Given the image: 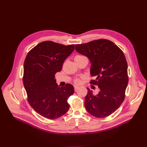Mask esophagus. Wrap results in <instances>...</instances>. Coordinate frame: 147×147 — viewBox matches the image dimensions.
Instances as JSON below:
<instances>
[{
  "mask_svg": "<svg viewBox=\"0 0 147 147\" xmlns=\"http://www.w3.org/2000/svg\"><path fill=\"white\" fill-rule=\"evenodd\" d=\"M74 89H75V91H77L78 89H79V87L78 86H74Z\"/></svg>",
  "mask_w": 147,
  "mask_h": 147,
  "instance_id": "34e87169",
  "label": "esophagus"
}]
</instances>
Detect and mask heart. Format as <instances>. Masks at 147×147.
Segmentation results:
<instances>
[{"label": "heart", "instance_id": "obj_1", "mask_svg": "<svg viewBox=\"0 0 147 147\" xmlns=\"http://www.w3.org/2000/svg\"><path fill=\"white\" fill-rule=\"evenodd\" d=\"M84 57V56H82V55H77L75 57V60L79 59H80V58H82V57ZM74 82H75V83H76V84H80V83H81V80H80V79H78V78H77V79L75 80Z\"/></svg>", "mask_w": 147, "mask_h": 147}]
</instances>
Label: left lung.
I'll return each instance as SVG.
<instances>
[{
    "mask_svg": "<svg viewBox=\"0 0 147 147\" xmlns=\"http://www.w3.org/2000/svg\"><path fill=\"white\" fill-rule=\"evenodd\" d=\"M75 50L90 59V74L96 77L91 83L100 90L98 94L94 95L87 88L84 107L95 117H108L119 107L125 97L128 84L125 56L117 45L106 39L78 44L75 45Z\"/></svg>",
    "mask_w": 147,
    "mask_h": 147,
    "instance_id": "8db88e82",
    "label": "left lung"
}]
</instances>
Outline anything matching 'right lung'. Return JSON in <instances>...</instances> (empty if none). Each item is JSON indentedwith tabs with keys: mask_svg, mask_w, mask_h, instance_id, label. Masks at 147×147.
<instances>
[{
	"mask_svg": "<svg viewBox=\"0 0 147 147\" xmlns=\"http://www.w3.org/2000/svg\"><path fill=\"white\" fill-rule=\"evenodd\" d=\"M74 48L75 45L45 41L34 47L26 57L23 84L28 100L35 112L46 118H58L69 110L67 99L74 93V88L70 84L59 86L55 75L61 70Z\"/></svg>",
	"mask_w": 147,
	"mask_h": 147,
	"instance_id": "obj_1",
	"label": "right lung"
}]
</instances>
